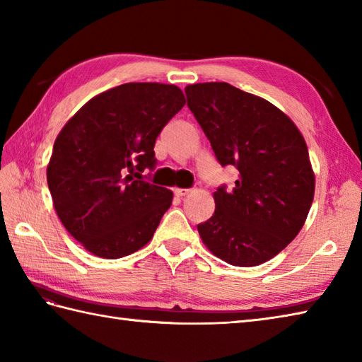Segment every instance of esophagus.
I'll list each match as a JSON object with an SVG mask.
<instances>
[{"instance_id": "obj_1", "label": "esophagus", "mask_w": 362, "mask_h": 362, "mask_svg": "<svg viewBox=\"0 0 362 362\" xmlns=\"http://www.w3.org/2000/svg\"><path fill=\"white\" fill-rule=\"evenodd\" d=\"M191 193V189H188V188H175L174 189V194L177 196V197H185V196H188Z\"/></svg>"}]
</instances>
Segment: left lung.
Wrapping results in <instances>:
<instances>
[{"label": "left lung", "mask_w": 362, "mask_h": 362, "mask_svg": "<svg viewBox=\"0 0 362 362\" xmlns=\"http://www.w3.org/2000/svg\"><path fill=\"white\" fill-rule=\"evenodd\" d=\"M185 93L219 163L240 171L233 189L213 193L216 210L199 235L228 264H263L294 240L311 209L316 177L305 138L279 107L227 82L193 83Z\"/></svg>", "instance_id": "obj_1"}]
</instances>
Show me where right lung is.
I'll return each mask as SVG.
<instances>
[{
    "mask_svg": "<svg viewBox=\"0 0 362 362\" xmlns=\"http://www.w3.org/2000/svg\"><path fill=\"white\" fill-rule=\"evenodd\" d=\"M183 105L173 83L129 82L91 98L60 130L46 179L60 222L90 253L117 259L152 240L173 191L141 173L156 166L157 136Z\"/></svg>",
    "mask_w": 362,
    "mask_h": 362,
    "instance_id": "right-lung-1",
    "label": "right lung"
}]
</instances>
